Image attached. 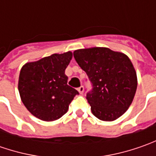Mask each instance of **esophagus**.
<instances>
[{"label":"esophagus","instance_id":"obj_1","mask_svg":"<svg viewBox=\"0 0 156 156\" xmlns=\"http://www.w3.org/2000/svg\"><path fill=\"white\" fill-rule=\"evenodd\" d=\"M78 91H79V93L80 94H83V92H84V87H82V86H81V87L78 88Z\"/></svg>","mask_w":156,"mask_h":156}]
</instances>
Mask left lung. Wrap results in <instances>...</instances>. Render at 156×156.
<instances>
[{
  "mask_svg": "<svg viewBox=\"0 0 156 156\" xmlns=\"http://www.w3.org/2000/svg\"><path fill=\"white\" fill-rule=\"evenodd\" d=\"M74 57L93 84L87 99L94 115L105 122L122 116L137 88L136 71L129 56L108 48L94 47L75 50Z\"/></svg>",
  "mask_w": 156,
  "mask_h": 156,
  "instance_id": "8db88e82",
  "label": "left lung"
}]
</instances>
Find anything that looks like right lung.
Here are the masks:
<instances>
[{"label": "right lung", "mask_w": 156, "mask_h": 156, "mask_svg": "<svg viewBox=\"0 0 156 156\" xmlns=\"http://www.w3.org/2000/svg\"><path fill=\"white\" fill-rule=\"evenodd\" d=\"M72 57L71 51L53 54L22 66L18 90L22 103L34 116L53 122L68 112L72 100L79 94L68 85L65 75Z\"/></svg>", "instance_id": "1"}]
</instances>
